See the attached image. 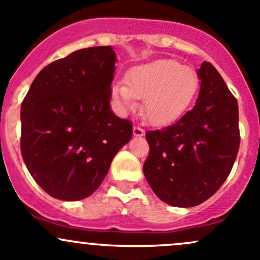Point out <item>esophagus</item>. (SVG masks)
Returning <instances> with one entry per match:
<instances>
[{
  "label": "esophagus",
  "instance_id": "1",
  "mask_svg": "<svg viewBox=\"0 0 260 260\" xmlns=\"http://www.w3.org/2000/svg\"><path fill=\"white\" fill-rule=\"evenodd\" d=\"M133 133H134V136H136V138H140V136H143L144 134H145V131H144L143 127H140V126H134Z\"/></svg>",
  "mask_w": 260,
  "mask_h": 260
}]
</instances>
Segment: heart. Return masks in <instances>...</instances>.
Listing matches in <instances>:
<instances>
[{
  "mask_svg": "<svg viewBox=\"0 0 260 260\" xmlns=\"http://www.w3.org/2000/svg\"><path fill=\"white\" fill-rule=\"evenodd\" d=\"M199 86L194 70L178 61L157 60L136 66L129 71L126 81L111 86V95L121 111L135 109L138 99L144 100V115L152 125H167L189 108Z\"/></svg>",
  "mask_w": 260,
  "mask_h": 260,
  "instance_id": "obj_1",
  "label": "heart"
}]
</instances>
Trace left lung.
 Here are the masks:
<instances>
[{
	"label": "left lung",
	"instance_id": "1",
	"mask_svg": "<svg viewBox=\"0 0 260 260\" xmlns=\"http://www.w3.org/2000/svg\"><path fill=\"white\" fill-rule=\"evenodd\" d=\"M194 108L160 130L146 131L144 175L159 199L190 208L209 199L230 174L240 144L238 101L216 69L203 62Z\"/></svg>",
	"mask_w": 260,
	"mask_h": 260
}]
</instances>
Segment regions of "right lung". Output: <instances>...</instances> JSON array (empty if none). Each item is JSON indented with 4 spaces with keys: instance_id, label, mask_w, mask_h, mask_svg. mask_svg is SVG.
Instances as JSON below:
<instances>
[{
    "instance_id": "obj_1",
    "label": "right lung",
    "mask_w": 260,
    "mask_h": 260,
    "mask_svg": "<svg viewBox=\"0 0 260 260\" xmlns=\"http://www.w3.org/2000/svg\"><path fill=\"white\" fill-rule=\"evenodd\" d=\"M114 50H77L42 69L21 105V154L51 197H90L133 135L130 120L110 109Z\"/></svg>"
}]
</instances>
